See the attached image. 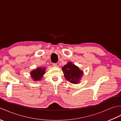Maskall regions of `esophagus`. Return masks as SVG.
I'll return each mask as SVG.
<instances>
[{"instance_id": "1", "label": "esophagus", "mask_w": 121, "mask_h": 121, "mask_svg": "<svg viewBox=\"0 0 121 121\" xmlns=\"http://www.w3.org/2000/svg\"><path fill=\"white\" fill-rule=\"evenodd\" d=\"M52 65H53V67H57V66H58L57 64H56V63H53Z\"/></svg>"}]
</instances>
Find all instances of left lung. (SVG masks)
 <instances>
[{
    "label": "left lung",
    "instance_id": "left-lung-1",
    "mask_svg": "<svg viewBox=\"0 0 121 121\" xmlns=\"http://www.w3.org/2000/svg\"><path fill=\"white\" fill-rule=\"evenodd\" d=\"M62 70L66 80L74 84L79 83L84 74L83 71L81 70L78 66L72 62H68L64 65Z\"/></svg>",
    "mask_w": 121,
    "mask_h": 121
}]
</instances>
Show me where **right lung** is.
Returning <instances> with one entry per match:
<instances>
[{"label":"right lung","instance_id":"add662e5","mask_svg":"<svg viewBox=\"0 0 121 121\" xmlns=\"http://www.w3.org/2000/svg\"><path fill=\"white\" fill-rule=\"evenodd\" d=\"M46 73L45 67H38L33 70L30 73L32 79L34 81H39Z\"/></svg>","mask_w":121,"mask_h":121}]
</instances>
